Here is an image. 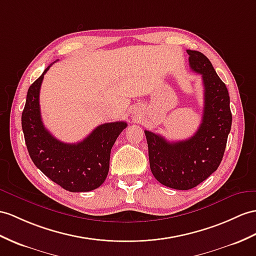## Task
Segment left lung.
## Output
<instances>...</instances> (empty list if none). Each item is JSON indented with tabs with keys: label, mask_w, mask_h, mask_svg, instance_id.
Returning a JSON list of instances; mask_svg holds the SVG:
<instances>
[{
	"label": "left lung",
	"mask_w": 256,
	"mask_h": 256,
	"mask_svg": "<svg viewBox=\"0 0 256 256\" xmlns=\"http://www.w3.org/2000/svg\"><path fill=\"white\" fill-rule=\"evenodd\" d=\"M186 53L191 70L200 74L203 80L204 108L200 127L191 138L177 142L144 130L153 176L162 184L176 190L194 188L217 170L232 122L227 86L210 60L198 51L186 50Z\"/></svg>",
	"instance_id": "8db88e82"
}]
</instances>
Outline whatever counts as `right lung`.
<instances>
[{
  "label": "right lung",
  "mask_w": 256,
  "mask_h": 256,
  "mask_svg": "<svg viewBox=\"0 0 256 256\" xmlns=\"http://www.w3.org/2000/svg\"><path fill=\"white\" fill-rule=\"evenodd\" d=\"M46 68L29 86L22 114V127L34 164L46 177L70 192H86L98 188L110 170V150L127 122L100 124L78 143H64L50 134L42 122L39 96Z\"/></svg>",
  "instance_id": "right-lung-1"
}]
</instances>
